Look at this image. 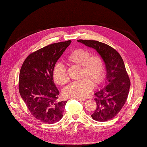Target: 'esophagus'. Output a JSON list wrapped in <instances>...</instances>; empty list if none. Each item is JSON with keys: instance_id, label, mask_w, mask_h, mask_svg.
I'll return each instance as SVG.
<instances>
[{"instance_id": "1", "label": "esophagus", "mask_w": 147, "mask_h": 147, "mask_svg": "<svg viewBox=\"0 0 147 147\" xmlns=\"http://www.w3.org/2000/svg\"><path fill=\"white\" fill-rule=\"evenodd\" d=\"M76 100H78L80 102H83L85 101V100L84 99H81V98H76Z\"/></svg>"}]
</instances>
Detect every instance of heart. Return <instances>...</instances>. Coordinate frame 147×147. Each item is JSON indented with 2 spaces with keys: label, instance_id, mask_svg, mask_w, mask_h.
I'll list each match as a JSON object with an SVG mask.
<instances>
[{
  "label": "heart",
  "instance_id": "1",
  "mask_svg": "<svg viewBox=\"0 0 147 147\" xmlns=\"http://www.w3.org/2000/svg\"><path fill=\"white\" fill-rule=\"evenodd\" d=\"M69 65L80 66L78 81L73 82L63 90L65 98H83L92 92L95 85H99L104 78L105 66L104 59L98 54L90 55L88 51L77 48L71 51L65 59ZM52 77L59 85L68 82L66 70L61 63H56L52 69Z\"/></svg>",
  "mask_w": 147,
  "mask_h": 147
}]
</instances>
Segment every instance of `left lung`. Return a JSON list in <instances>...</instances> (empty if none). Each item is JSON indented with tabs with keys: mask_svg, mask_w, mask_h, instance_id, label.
I'll list each match as a JSON object with an SVG mask.
<instances>
[{
	"mask_svg": "<svg viewBox=\"0 0 147 147\" xmlns=\"http://www.w3.org/2000/svg\"><path fill=\"white\" fill-rule=\"evenodd\" d=\"M77 41L95 49L105 62L107 85L95 93L96 108L92 117L100 122L110 120L123 107L129 93L131 83L123 59L114 48L104 43L90 40Z\"/></svg>",
	"mask_w": 147,
	"mask_h": 147,
	"instance_id": "8db88e82",
	"label": "left lung"
}]
</instances>
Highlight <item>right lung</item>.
Segmentation results:
<instances>
[{
    "instance_id": "add662e5",
    "label": "right lung",
    "mask_w": 147,
    "mask_h": 147,
    "mask_svg": "<svg viewBox=\"0 0 147 147\" xmlns=\"http://www.w3.org/2000/svg\"><path fill=\"white\" fill-rule=\"evenodd\" d=\"M71 41L52 43L30 54L22 65L19 91L30 113L36 119L54 124L63 116L67 101H59V90L52 69Z\"/></svg>"
}]
</instances>
